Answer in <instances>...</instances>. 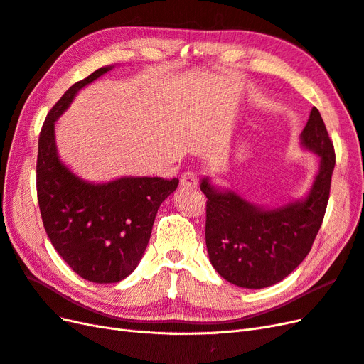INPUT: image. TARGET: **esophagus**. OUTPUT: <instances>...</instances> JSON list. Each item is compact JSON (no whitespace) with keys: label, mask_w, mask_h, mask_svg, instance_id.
<instances>
[{"label":"esophagus","mask_w":364,"mask_h":364,"mask_svg":"<svg viewBox=\"0 0 364 364\" xmlns=\"http://www.w3.org/2000/svg\"><path fill=\"white\" fill-rule=\"evenodd\" d=\"M181 185L183 188H197V185H199V178H197V174L194 171H185L181 176Z\"/></svg>","instance_id":"34e87169"}]
</instances>
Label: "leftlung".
Listing matches in <instances>:
<instances>
[{
    "instance_id": "obj_1",
    "label": "left lung",
    "mask_w": 364,
    "mask_h": 364,
    "mask_svg": "<svg viewBox=\"0 0 364 364\" xmlns=\"http://www.w3.org/2000/svg\"><path fill=\"white\" fill-rule=\"evenodd\" d=\"M301 146L318 156V170L304 199L277 208L250 203L234 190L203 178L206 249L220 277L243 289H264L287 278L311 250L321 229L336 165L333 141L316 107L301 134Z\"/></svg>"
}]
</instances>
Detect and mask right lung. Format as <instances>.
Masks as SVG:
<instances>
[{"mask_svg":"<svg viewBox=\"0 0 364 364\" xmlns=\"http://www.w3.org/2000/svg\"><path fill=\"white\" fill-rule=\"evenodd\" d=\"M114 67L74 83L48 112L39 135L36 188L43 228L62 259L86 281L127 278L144 255L161 203L179 179L124 176L94 183L79 178L58 153L54 123L82 87Z\"/></svg>","mask_w":364,"mask_h":364,"instance_id":"right-lung-1","label":"right lung"}]
</instances>
